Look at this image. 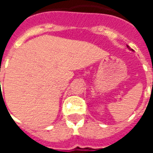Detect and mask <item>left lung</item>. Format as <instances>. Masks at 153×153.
<instances>
[{"mask_svg": "<svg viewBox=\"0 0 153 153\" xmlns=\"http://www.w3.org/2000/svg\"><path fill=\"white\" fill-rule=\"evenodd\" d=\"M127 47H128V49H130V48H129V46H128V45H127Z\"/></svg>", "mask_w": 153, "mask_h": 153, "instance_id": "1", "label": "left lung"}]
</instances>
